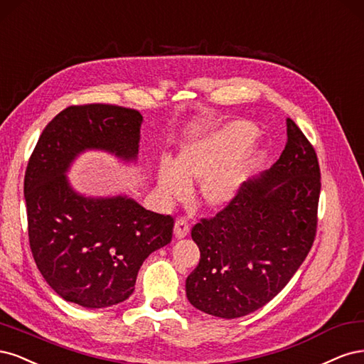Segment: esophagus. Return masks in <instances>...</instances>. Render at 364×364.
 Listing matches in <instances>:
<instances>
[{"label":"esophagus","instance_id":"34e87169","mask_svg":"<svg viewBox=\"0 0 364 364\" xmlns=\"http://www.w3.org/2000/svg\"><path fill=\"white\" fill-rule=\"evenodd\" d=\"M173 230H175V236H177L178 239L186 237L187 234H189V231H191L189 220L184 219V218L177 219V220H175V228Z\"/></svg>","mask_w":364,"mask_h":364}]
</instances>
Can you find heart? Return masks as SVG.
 <instances>
[{
    "mask_svg": "<svg viewBox=\"0 0 364 364\" xmlns=\"http://www.w3.org/2000/svg\"><path fill=\"white\" fill-rule=\"evenodd\" d=\"M255 134L252 124L234 121L187 144L175 165L169 160L160 163L159 189L171 201H180L189 193V183L204 180V201L213 207L228 204L255 161L257 154L250 145Z\"/></svg>",
    "mask_w": 364,
    "mask_h": 364,
    "instance_id": "obj_1",
    "label": "heart"
}]
</instances>
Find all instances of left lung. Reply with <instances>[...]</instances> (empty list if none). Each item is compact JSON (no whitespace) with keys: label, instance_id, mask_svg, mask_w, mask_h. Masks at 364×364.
Instances as JSON below:
<instances>
[{"label":"left lung","instance_id":"8db88e82","mask_svg":"<svg viewBox=\"0 0 364 364\" xmlns=\"http://www.w3.org/2000/svg\"><path fill=\"white\" fill-rule=\"evenodd\" d=\"M287 142L272 168L242 183L236 196L192 228L201 259L186 279L192 306L234 319L284 289L310 252L318 228V156L290 118Z\"/></svg>","mask_w":364,"mask_h":364}]
</instances>
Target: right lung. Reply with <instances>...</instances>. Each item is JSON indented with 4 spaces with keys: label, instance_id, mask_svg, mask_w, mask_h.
Wrapping results in <instances>:
<instances>
[{
    "label": "right lung",
    "instance_id": "add662e5",
    "mask_svg": "<svg viewBox=\"0 0 364 364\" xmlns=\"http://www.w3.org/2000/svg\"><path fill=\"white\" fill-rule=\"evenodd\" d=\"M142 114L113 104L71 105L45 127L28 160V240L42 277L63 299L104 309L134 291L146 257L172 240L173 218L125 196L85 198L65 172L81 151L134 160Z\"/></svg>",
    "mask_w": 364,
    "mask_h": 364
}]
</instances>
